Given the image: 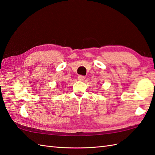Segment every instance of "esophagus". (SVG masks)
<instances>
[{
	"mask_svg": "<svg viewBox=\"0 0 155 155\" xmlns=\"http://www.w3.org/2000/svg\"><path fill=\"white\" fill-rule=\"evenodd\" d=\"M78 81H84L85 79V77L83 76V75H79V76L78 77Z\"/></svg>",
	"mask_w": 155,
	"mask_h": 155,
	"instance_id": "1",
	"label": "esophagus"
}]
</instances>
